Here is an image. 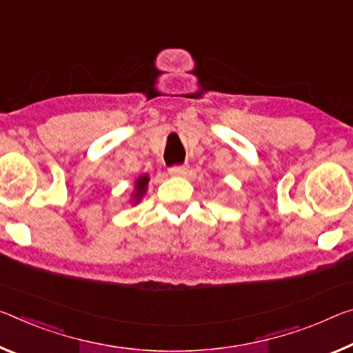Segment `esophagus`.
<instances>
[{"instance_id": "34e87169", "label": "esophagus", "mask_w": 353, "mask_h": 353, "mask_svg": "<svg viewBox=\"0 0 353 353\" xmlns=\"http://www.w3.org/2000/svg\"><path fill=\"white\" fill-rule=\"evenodd\" d=\"M170 174L172 176H185L187 174V168L182 165H174L170 168Z\"/></svg>"}]
</instances>
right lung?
Returning a JSON list of instances; mask_svg holds the SVG:
<instances>
[{
    "instance_id": "obj_1",
    "label": "right lung",
    "mask_w": 353,
    "mask_h": 353,
    "mask_svg": "<svg viewBox=\"0 0 353 353\" xmlns=\"http://www.w3.org/2000/svg\"><path fill=\"white\" fill-rule=\"evenodd\" d=\"M148 176H141L137 181V192H135V198L137 201H139V198L143 196L144 192H146V185H148Z\"/></svg>"
}]
</instances>
